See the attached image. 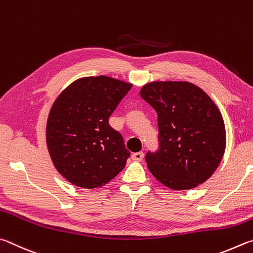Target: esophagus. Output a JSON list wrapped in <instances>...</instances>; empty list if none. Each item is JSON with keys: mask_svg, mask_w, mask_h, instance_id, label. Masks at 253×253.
Instances as JSON below:
<instances>
[{"mask_svg": "<svg viewBox=\"0 0 253 253\" xmlns=\"http://www.w3.org/2000/svg\"><path fill=\"white\" fill-rule=\"evenodd\" d=\"M143 158H144L143 152H135L132 154V160L133 161H142Z\"/></svg>", "mask_w": 253, "mask_h": 253, "instance_id": "esophagus-1", "label": "esophagus"}]
</instances>
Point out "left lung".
Here are the masks:
<instances>
[{
    "label": "left lung",
    "instance_id": "left-lung-1",
    "mask_svg": "<svg viewBox=\"0 0 253 253\" xmlns=\"http://www.w3.org/2000/svg\"><path fill=\"white\" fill-rule=\"evenodd\" d=\"M140 95L158 113L160 149L145 156L152 175L173 190L206 182L222 160L227 141L218 106L187 81L150 82Z\"/></svg>",
    "mask_w": 253,
    "mask_h": 253
}]
</instances>
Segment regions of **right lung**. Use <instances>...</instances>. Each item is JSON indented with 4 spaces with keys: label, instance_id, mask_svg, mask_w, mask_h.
Returning a JSON list of instances; mask_svg holds the SVG:
<instances>
[{
    "label": "right lung",
    "instance_id": "1",
    "mask_svg": "<svg viewBox=\"0 0 253 253\" xmlns=\"http://www.w3.org/2000/svg\"><path fill=\"white\" fill-rule=\"evenodd\" d=\"M131 83L104 77L75 80L56 97L46 122V145L57 172L80 188H100L123 170L130 152L110 115Z\"/></svg>",
    "mask_w": 253,
    "mask_h": 253
}]
</instances>
